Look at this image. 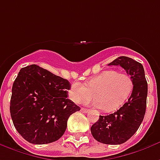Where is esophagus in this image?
Here are the masks:
<instances>
[{
  "label": "esophagus",
  "instance_id": "1",
  "mask_svg": "<svg viewBox=\"0 0 160 160\" xmlns=\"http://www.w3.org/2000/svg\"><path fill=\"white\" fill-rule=\"evenodd\" d=\"M80 111H82L83 113H87V112H89V110H87V109H86V108H81V109H80Z\"/></svg>",
  "mask_w": 160,
  "mask_h": 160
}]
</instances>
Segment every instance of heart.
Wrapping results in <instances>:
<instances>
[{"label":"heart","mask_w":160,"mask_h":160,"mask_svg":"<svg viewBox=\"0 0 160 160\" xmlns=\"http://www.w3.org/2000/svg\"><path fill=\"white\" fill-rule=\"evenodd\" d=\"M134 83L130 75L114 70L104 71L83 84L71 85L68 95L75 104L96 98L92 104L104 111H113L121 107L130 95Z\"/></svg>","instance_id":"heart-1"}]
</instances>
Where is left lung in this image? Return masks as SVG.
<instances>
[{
  "label": "left lung",
  "instance_id": "1",
  "mask_svg": "<svg viewBox=\"0 0 160 160\" xmlns=\"http://www.w3.org/2000/svg\"><path fill=\"white\" fill-rule=\"evenodd\" d=\"M109 66H121L133 80L130 97L122 107L112 114L99 116L91 128L95 140L108 145L122 144L137 131L143 121L148 97V82L142 64L127 56H120Z\"/></svg>",
  "mask_w": 160,
  "mask_h": 160
}]
</instances>
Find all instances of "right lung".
I'll use <instances>...</instances> for the list:
<instances>
[{
	"label": "right lung",
	"mask_w": 160,
	"mask_h": 160,
	"mask_svg": "<svg viewBox=\"0 0 160 160\" xmlns=\"http://www.w3.org/2000/svg\"><path fill=\"white\" fill-rule=\"evenodd\" d=\"M69 81L32 64L22 68L12 84L10 114L26 141L48 144L59 140L68 119L80 108L68 98Z\"/></svg>",
	"instance_id": "right-lung-1"
}]
</instances>
